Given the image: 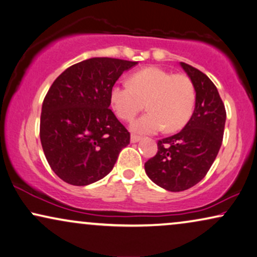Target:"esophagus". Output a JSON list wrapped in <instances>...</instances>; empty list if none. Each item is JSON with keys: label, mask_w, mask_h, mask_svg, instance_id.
Wrapping results in <instances>:
<instances>
[{"label": "esophagus", "mask_w": 257, "mask_h": 257, "mask_svg": "<svg viewBox=\"0 0 257 257\" xmlns=\"http://www.w3.org/2000/svg\"><path fill=\"white\" fill-rule=\"evenodd\" d=\"M140 140H141V138H140V136H138V135H135V134H133L131 136V141L133 142V144H135V142H139Z\"/></svg>", "instance_id": "obj_1"}]
</instances>
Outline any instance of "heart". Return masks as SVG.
<instances>
[{
	"label": "heart",
	"instance_id": "b5f03b06",
	"mask_svg": "<svg viewBox=\"0 0 257 257\" xmlns=\"http://www.w3.org/2000/svg\"><path fill=\"white\" fill-rule=\"evenodd\" d=\"M110 103L116 115L124 121L134 118L146 104L149 112L132 123L133 132L153 134L164 128L173 133L190 121L196 104V90L185 74L149 66L133 73L128 85H113Z\"/></svg>",
	"mask_w": 257,
	"mask_h": 257
}]
</instances>
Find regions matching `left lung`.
Instances as JSON below:
<instances>
[{"mask_svg":"<svg viewBox=\"0 0 257 257\" xmlns=\"http://www.w3.org/2000/svg\"><path fill=\"white\" fill-rule=\"evenodd\" d=\"M196 90V106L181 132L159 140L158 153L145 164L153 183L171 192L194 186L205 177L223 141L226 112L218 90L196 67L180 63Z\"/></svg>","mask_w":257,"mask_h":257,"instance_id":"8db88e82","label":"left lung"}]
</instances>
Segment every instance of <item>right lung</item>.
<instances>
[{
  "instance_id": "add662e5",
  "label": "right lung",
  "mask_w": 257,
  "mask_h": 257,
  "mask_svg": "<svg viewBox=\"0 0 257 257\" xmlns=\"http://www.w3.org/2000/svg\"><path fill=\"white\" fill-rule=\"evenodd\" d=\"M138 64L91 58L54 80L42 103L40 140L52 171L65 183L85 186L108 175L131 134L110 106V90Z\"/></svg>"
}]
</instances>
